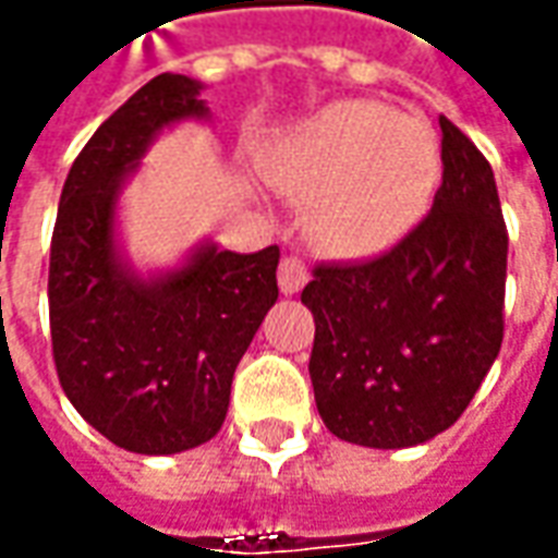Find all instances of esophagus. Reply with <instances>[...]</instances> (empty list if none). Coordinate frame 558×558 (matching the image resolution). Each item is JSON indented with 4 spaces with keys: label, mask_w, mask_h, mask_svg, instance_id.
<instances>
[{
    "label": "esophagus",
    "mask_w": 558,
    "mask_h": 558,
    "mask_svg": "<svg viewBox=\"0 0 558 558\" xmlns=\"http://www.w3.org/2000/svg\"><path fill=\"white\" fill-rule=\"evenodd\" d=\"M306 279H310V272H306V264H303L301 257H282V264H279V288H282V294H298L306 286Z\"/></svg>",
    "instance_id": "34e87169"
}]
</instances>
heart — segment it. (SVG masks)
I'll list each match as a JSON object with an SVG mask.
<instances>
[{
	"mask_svg": "<svg viewBox=\"0 0 558 558\" xmlns=\"http://www.w3.org/2000/svg\"><path fill=\"white\" fill-rule=\"evenodd\" d=\"M267 175L313 197L306 221L328 252L376 257L425 221L440 184V148L425 121L345 99L286 133Z\"/></svg>",
	"mask_w": 558,
	"mask_h": 558,
	"instance_id": "heart-1",
	"label": "heart"
}]
</instances>
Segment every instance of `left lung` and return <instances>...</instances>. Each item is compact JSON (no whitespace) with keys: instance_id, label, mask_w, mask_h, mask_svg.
<instances>
[{"instance_id":"left-lung-1","label":"left lung","mask_w":558,"mask_h":558,"mask_svg":"<svg viewBox=\"0 0 558 558\" xmlns=\"http://www.w3.org/2000/svg\"><path fill=\"white\" fill-rule=\"evenodd\" d=\"M444 182L401 245L322 264L301 301L316 318L310 379L330 434L407 449L447 432L505 337L507 230L477 145L440 114Z\"/></svg>"}]
</instances>
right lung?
I'll return each instance as SVG.
<instances>
[{"label":"right lung","instance_id":"1","mask_svg":"<svg viewBox=\"0 0 558 558\" xmlns=\"http://www.w3.org/2000/svg\"><path fill=\"white\" fill-rule=\"evenodd\" d=\"M199 90L163 72L130 96L75 157L53 225L60 386L87 425L140 456H175L221 432L236 364L279 298V245L240 255L203 240L175 267L145 272L126 255L124 187L160 133L213 118Z\"/></svg>","mask_w":558,"mask_h":558}]
</instances>
